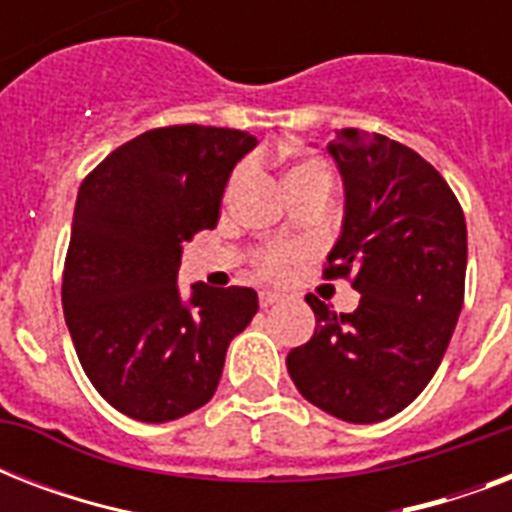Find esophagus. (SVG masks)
Listing matches in <instances>:
<instances>
[{
    "mask_svg": "<svg viewBox=\"0 0 512 512\" xmlns=\"http://www.w3.org/2000/svg\"><path fill=\"white\" fill-rule=\"evenodd\" d=\"M281 300H284V295H279V292H260V308H271Z\"/></svg>",
    "mask_w": 512,
    "mask_h": 512,
    "instance_id": "obj_1",
    "label": "esophagus"
}]
</instances>
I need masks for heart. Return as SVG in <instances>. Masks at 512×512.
Instances as JSON below:
<instances>
[{
	"mask_svg": "<svg viewBox=\"0 0 512 512\" xmlns=\"http://www.w3.org/2000/svg\"><path fill=\"white\" fill-rule=\"evenodd\" d=\"M241 170L236 172L233 180H239ZM287 185L289 191L292 188H300V185L308 183H332V170L327 167V162H321L316 156H300L287 167ZM300 255V249L292 247V244H276V247L265 249L257 255V273L260 276H268V279H279L281 273L287 271L289 260H295Z\"/></svg>",
	"mask_w": 512,
	"mask_h": 512,
	"instance_id": "heart-1",
	"label": "heart"
}]
</instances>
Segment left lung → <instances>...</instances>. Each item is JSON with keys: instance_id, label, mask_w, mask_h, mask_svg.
<instances>
[{"instance_id": "1", "label": "left lung", "mask_w": 512, "mask_h": 512, "mask_svg": "<svg viewBox=\"0 0 512 512\" xmlns=\"http://www.w3.org/2000/svg\"><path fill=\"white\" fill-rule=\"evenodd\" d=\"M329 154L345 183V220L324 279L361 295L337 316L316 295V332L292 348L297 390L337 420H388L420 396L465 300L468 228L454 191L417 151L377 132L340 130Z\"/></svg>"}]
</instances>
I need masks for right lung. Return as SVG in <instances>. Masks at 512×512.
I'll use <instances>...</instances> for the list:
<instances>
[{
	"label": "right lung",
	"instance_id": "add662e5",
	"mask_svg": "<svg viewBox=\"0 0 512 512\" xmlns=\"http://www.w3.org/2000/svg\"><path fill=\"white\" fill-rule=\"evenodd\" d=\"M257 138L228 127L148 130L84 177L63 268V313L100 396L170 422L215 396L225 350L257 313L249 287L177 289L183 241L215 228L228 177Z\"/></svg>",
	"mask_w": 512,
	"mask_h": 512
}]
</instances>
